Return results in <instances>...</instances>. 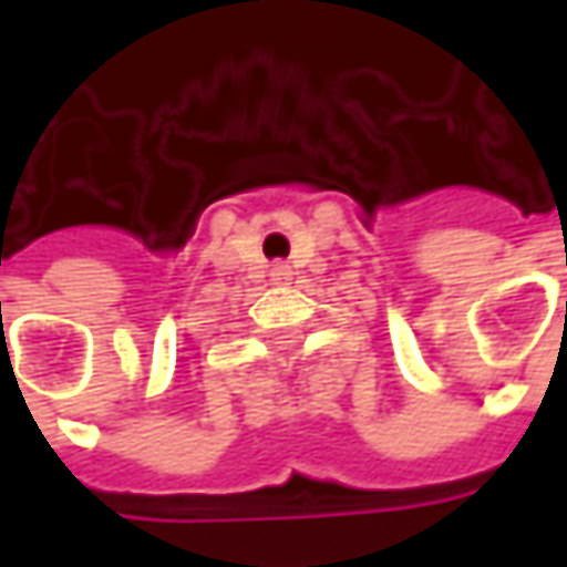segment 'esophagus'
I'll return each instance as SVG.
<instances>
[{"instance_id":"esophagus-1","label":"esophagus","mask_w":567,"mask_h":567,"mask_svg":"<svg viewBox=\"0 0 567 567\" xmlns=\"http://www.w3.org/2000/svg\"><path fill=\"white\" fill-rule=\"evenodd\" d=\"M274 280H290V265H284V261H277L271 268Z\"/></svg>"}]
</instances>
